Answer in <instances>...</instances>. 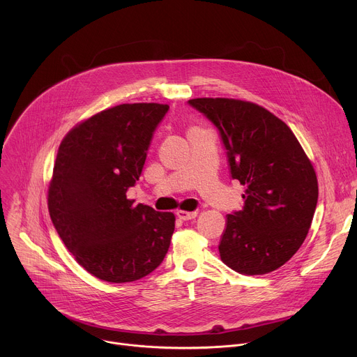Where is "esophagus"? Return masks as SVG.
Listing matches in <instances>:
<instances>
[{"label": "esophagus", "instance_id": "obj_1", "mask_svg": "<svg viewBox=\"0 0 357 357\" xmlns=\"http://www.w3.org/2000/svg\"><path fill=\"white\" fill-rule=\"evenodd\" d=\"M176 216L182 220H190L197 216V212H186V211H176Z\"/></svg>", "mask_w": 357, "mask_h": 357}]
</instances>
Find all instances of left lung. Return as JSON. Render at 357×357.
<instances>
[{
	"instance_id": "left-lung-1",
	"label": "left lung",
	"mask_w": 357,
	"mask_h": 357,
	"mask_svg": "<svg viewBox=\"0 0 357 357\" xmlns=\"http://www.w3.org/2000/svg\"><path fill=\"white\" fill-rule=\"evenodd\" d=\"M227 151L243 211L227 215L219 244L231 270L261 275L284 266L302 245L318 202L315 169L291 128L264 107L234 98H192Z\"/></svg>"
}]
</instances>
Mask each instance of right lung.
<instances>
[{
  "instance_id": "add662e5",
  "label": "right lung",
  "mask_w": 357,
  "mask_h": 357,
  "mask_svg": "<svg viewBox=\"0 0 357 357\" xmlns=\"http://www.w3.org/2000/svg\"><path fill=\"white\" fill-rule=\"evenodd\" d=\"M168 110L158 103L120 105L73 127L59 145L49 215L76 261L103 281H137L168 252L174 213L134 205L126 195Z\"/></svg>"
}]
</instances>
